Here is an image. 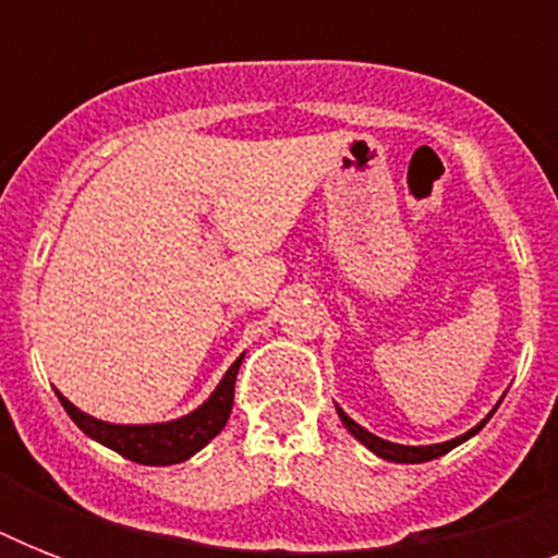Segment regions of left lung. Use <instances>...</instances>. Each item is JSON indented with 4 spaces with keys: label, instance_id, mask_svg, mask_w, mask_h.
Segmentation results:
<instances>
[{
    "label": "left lung",
    "instance_id": "8db88e82",
    "mask_svg": "<svg viewBox=\"0 0 558 558\" xmlns=\"http://www.w3.org/2000/svg\"><path fill=\"white\" fill-rule=\"evenodd\" d=\"M495 411H489V416H493ZM339 416H341V423L348 425V432L356 437L359 442H365L367 449L373 451V454H379V458L385 460H393V463H425V460H434V458H440V454H446V451H451L454 446H460L463 440H469L472 434H477L481 428L486 425V416L484 423H477L472 432L466 434H460V437H454V440H446V442H434V446H399V442H388V440H381V437H376V434H371L367 428H362L359 423H353L344 411L339 408Z\"/></svg>",
    "mask_w": 558,
    "mask_h": 558
}]
</instances>
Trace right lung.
I'll list each match as a JSON object with an SVG mask.
<instances>
[{
	"label": "right lung",
	"mask_w": 558,
	"mask_h": 558,
	"mask_svg": "<svg viewBox=\"0 0 558 558\" xmlns=\"http://www.w3.org/2000/svg\"><path fill=\"white\" fill-rule=\"evenodd\" d=\"M243 356L236 359L234 365L228 367L217 390L202 402L196 411H191L182 420L173 423H156V425H116L95 420V416L83 414L81 408H74L63 393L60 405L65 408V414L72 416L77 428L83 434H89L92 440L104 442L112 451H118L121 458L144 463V466H170V463H182V460L193 458L202 446H208L228 423L231 405H234V381L236 371H240Z\"/></svg>",
	"instance_id": "1"
}]
</instances>
